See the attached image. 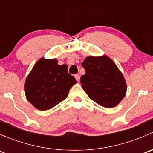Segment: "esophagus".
Here are the masks:
<instances>
[{"label": "esophagus", "instance_id": "obj_1", "mask_svg": "<svg viewBox=\"0 0 153 153\" xmlns=\"http://www.w3.org/2000/svg\"><path fill=\"white\" fill-rule=\"evenodd\" d=\"M75 79H76L78 81H80V75H75Z\"/></svg>", "mask_w": 153, "mask_h": 153}]
</instances>
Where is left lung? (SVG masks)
Listing matches in <instances>:
<instances>
[{
    "instance_id": "left-lung-1",
    "label": "left lung",
    "mask_w": 153,
    "mask_h": 153,
    "mask_svg": "<svg viewBox=\"0 0 153 153\" xmlns=\"http://www.w3.org/2000/svg\"><path fill=\"white\" fill-rule=\"evenodd\" d=\"M82 67L86 74L80 82L90 99L105 108L115 107L122 101L127 89L126 80L109 57L88 56Z\"/></svg>"
}]
</instances>
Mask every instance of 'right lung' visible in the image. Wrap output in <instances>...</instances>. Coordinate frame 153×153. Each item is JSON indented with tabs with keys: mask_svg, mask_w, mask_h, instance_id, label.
<instances>
[{
	"mask_svg": "<svg viewBox=\"0 0 153 153\" xmlns=\"http://www.w3.org/2000/svg\"><path fill=\"white\" fill-rule=\"evenodd\" d=\"M67 69L66 64L58 65L56 58H40L24 83L27 101L36 109L44 111L65 100L70 88L77 83Z\"/></svg>",
	"mask_w": 153,
	"mask_h": 153,
	"instance_id": "obj_1",
	"label": "right lung"
}]
</instances>
